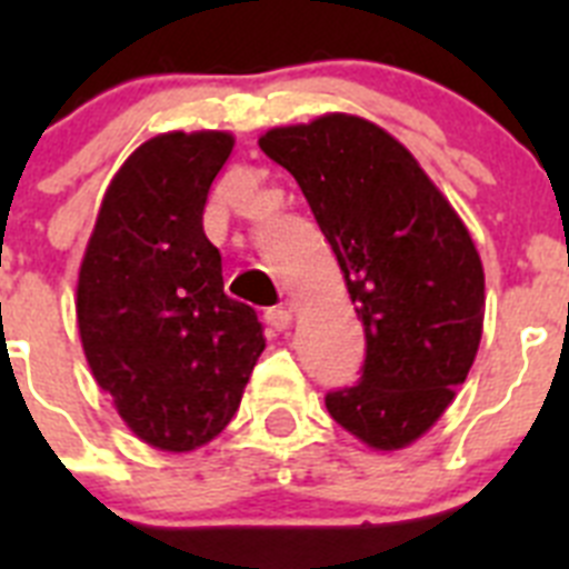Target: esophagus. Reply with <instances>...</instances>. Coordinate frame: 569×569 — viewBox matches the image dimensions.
I'll list each match as a JSON object with an SVG mask.
<instances>
[{
	"instance_id": "obj_1",
	"label": "esophagus",
	"mask_w": 569,
	"mask_h": 569,
	"mask_svg": "<svg viewBox=\"0 0 569 569\" xmlns=\"http://www.w3.org/2000/svg\"><path fill=\"white\" fill-rule=\"evenodd\" d=\"M293 316H290L288 308H268L264 310V325L273 330H288Z\"/></svg>"
}]
</instances>
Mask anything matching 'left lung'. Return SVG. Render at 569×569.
<instances>
[{
	"label": "left lung",
	"instance_id": "left-lung-1",
	"mask_svg": "<svg viewBox=\"0 0 569 569\" xmlns=\"http://www.w3.org/2000/svg\"><path fill=\"white\" fill-rule=\"evenodd\" d=\"M259 148L299 182L365 325L361 379L325 405L365 445L407 447L439 421L479 350V250L413 153L379 124L328 113L268 130Z\"/></svg>",
	"mask_w": 569,
	"mask_h": 569
}]
</instances>
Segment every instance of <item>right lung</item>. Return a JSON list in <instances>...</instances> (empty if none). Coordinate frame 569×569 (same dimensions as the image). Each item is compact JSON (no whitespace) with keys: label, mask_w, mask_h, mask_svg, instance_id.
Masks as SVG:
<instances>
[{"label":"right lung","mask_w":569,"mask_h":569,"mask_svg":"<svg viewBox=\"0 0 569 569\" xmlns=\"http://www.w3.org/2000/svg\"><path fill=\"white\" fill-rule=\"evenodd\" d=\"M233 136H153L113 176L79 270L77 319L93 379L150 447L188 453L239 410L261 321L224 296L204 202Z\"/></svg>","instance_id":"obj_1"}]
</instances>
